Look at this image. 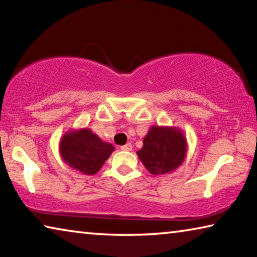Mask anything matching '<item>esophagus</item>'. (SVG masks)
<instances>
[{"label":"esophagus","instance_id":"1","mask_svg":"<svg viewBox=\"0 0 257 257\" xmlns=\"http://www.w3.org/2000/svg\"><path fill=\"white\" fill-rule=\"evenodd\" d=\"M132 149H133V144L132 143H127L125 146L121 147V150H123V151H130Z\"/></svg>","mask_w":257,"mask_h":257}]
</instances>
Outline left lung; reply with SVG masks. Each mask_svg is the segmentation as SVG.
<instances>
[{
    "label": "left lung",
    "instance_id": "8db88e82",
    "mask_svg": "<svg viewBox=\"0 0 257 257\" xmlns=\"http://www.w3.org/2000/svg\"><path fill=\"white\" fill-rule=\"evenodd\" d=\"M186 154V140L176 128L151 127L143 140L137 156L153 175L171 172L183 163Z\"/></svg>",
    "mask_w": 257,
    "mask_h": 257
}]
</instances>
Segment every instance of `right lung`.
<instances>
[{"label": "right lung", "instance_id": "1", "mask_svg": "<svg viewBox=\"0 0 257 257\" xmlns=\"http://www.w3.org/2000/svg\"><path fill=\"white\" fill-rule=\"evenodd\" d=\"M114 151L89 129L67 133L60 141V155L65 163L85 175H94Z\"/></svg>", "mask_w": 257, "mask_h": 257}]
</instances>
